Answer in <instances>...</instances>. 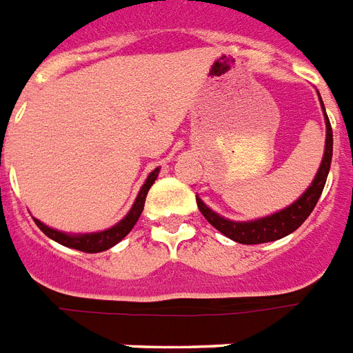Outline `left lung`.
<instances>
[{
  "label": "left lung",
  "mask_w": 353,
  "mask_h": 353,
  "mask_svg": "<svg viewBox=\"0 0 353 353\" xmlns=\"http://www.w3.org/2000/svg\"><path fill=\"white\" fill-rule=\"evenodd\" d=\"M321 98V97H319ZM321 107L324 111V103L321 100ZM324 123H326V143H324V154L323 162H321L317 174H315L314 182L308 185V190L304 191L293 204L288 208L273 213V215L262 216L256 221L248 222H235L230 219H224L208 205L202 202V199L196 196V204H199L200 213L205 216V221L210 222L213 228L221 231L231 241L239 242V244H262V242H273L290 235L297 230L299 225L303 224L314 211L317 200L321 199V193L324 190L326 179L330 173V163H332V151H334V134H332V125L324 111Z\"/></svg>",
  "instance_id": "8db88e82"
}]
</instances>
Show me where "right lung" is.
<instances>
[{
    "label": "right lung",
    "mask_w": 353,
    "mask_h": 353,
    "mask_svg": "<svg viewBox=\"0 0 353 353\" xmlns=\"http://www.w3.org/2000/svg\"><path fill=\"white\" fill-rule=\"evenodd\" d=\"M160 169L157 168L154 171H151L148 176V180L143 182L142 190L138 193L137 200H134V204L129 210V213L123 216L122 221L118 222L117 225H112L109 230L98 231V233H81V235H69V233H63V231L52 230L49 225H45L43 222H39L38 219H34L36 225H38L39 230L43 231L45 235L56 241L58 244L65 248H72V250H80V252L85 253H100L105 252L109 248H112L114 244L122 241L123 236L128 235L129 231L134 228V224L138 222L140 215H142L143 211V204H145V196H148L149 188L154 184V180L159 176Z\"/></svg>",
    "instance_id": "right-lung-1"
}]
</instances>
